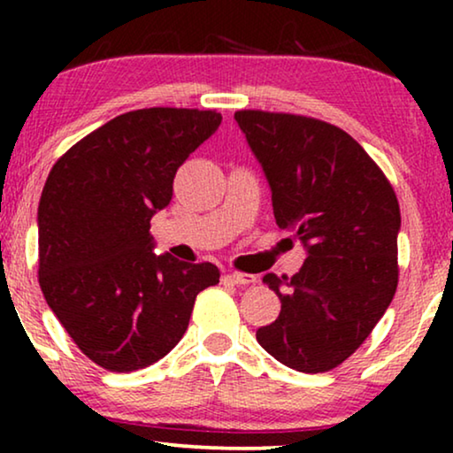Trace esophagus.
Here are the masks:
<instances>
[{
  "label": "esophagus",
  "instance_id": "1",
  "mask_svg": "<svg viewBox=\"0 0 453 453\" xmlns=\"http://www.w3.org/2000/svg\"><path fill=\"white\" fill-rule=\"evenodd\" d=\"M228 282L237 284V287H247V284H253L257 282V278L253 274H245V272H231V274L225 276Z\"/></svg>",
  "mask_w": 453,
  "mask_h": 453
}]
</instances>
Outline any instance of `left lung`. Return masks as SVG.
<instances>
[{"label": "left lung", "instance_id": "left-lung-1", "mask_svg": "<svg viewBox=\"0 0 453 453\" xmlns=\"http://www.w3.org/2000/svg\"><path fill=\"white\" fill-rule=\"evenodd\" d=\"M234 119L268 177L276 225L307 247L295 276H264L282 307L257 342L290 369L324 373L367 340L394 299L398 197L363 146L332 123L259 109Z\"/></svg>", "mask_w": 453, "mask_h": 453}]
</instances>
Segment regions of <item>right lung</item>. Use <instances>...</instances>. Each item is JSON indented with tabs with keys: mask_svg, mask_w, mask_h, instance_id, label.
<instances>
[{
	"mask_svg": "<svg viewBox=\"0 0 453 453\" xmlns=\"http://www.w3.org/2000/svg\"><path fill=\"white\" fill-rule=\"evenodd\" d=\"M222 121L216 111L152 107L111 119L61 154L39 203V284L73 344L129 373L175 349L214 264L154 256L150 219L173 179Z\"/></svg>",
	"mask_w": 453,
	"mask_h": 453,
	"instance_id": "obj_1",
	"label": "right lung"
}]
</instances>
